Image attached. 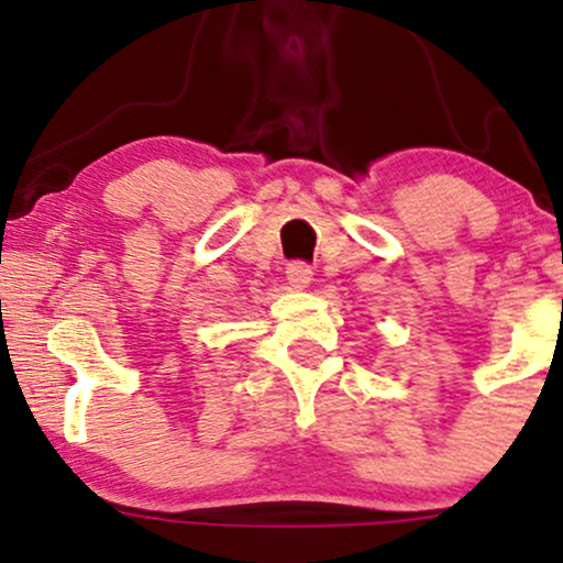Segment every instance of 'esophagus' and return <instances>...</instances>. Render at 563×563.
<instances>
[{
	"label": "esophagus",
	"mask_w": 563,
	"mask_h": 563,
	"mask_svg": "<svg viewBox=\"0 0 563 563\" xmlns=\"http://www.w3.org/2000/svg\"><path fill=\"white\" fill-rule=\"evenodd\" d=\"M286 277L294 288H307L312 280V267L307 262H290L286 267Z\"/></svg>",
	"instance_id": "obj_1"
}]
</instances>
